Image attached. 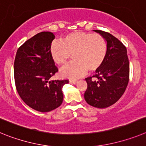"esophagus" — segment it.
Listing matches in <instances>:
<instances>
[{
	"mask_svg": "<svg viewBox=\"0 0 146 146\" xmlns=\"http://www.w3.org/2000/svg\"><path fill=\"white\" fill-rule=\"evenodd\" d=\"M69 82H70V83L73 84H76L77 82H78V81H77V80H73V79H70V80Z\"/></svg>",
	"mask_w": 146,
	"mask_h": 146,
	"instance_id": "1",
	"label": "esophagus"
}]
</instances>
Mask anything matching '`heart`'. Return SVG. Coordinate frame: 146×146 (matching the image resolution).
<instances>
[{
	"label": "heart",
	"instance_id": "obj_1",
	"mask_svg": "<svg viewBox=\"0 0 146 146\" xmlns=\"http://www.w3.org/2000/svg\"><path fill=\"white\" fill-rule=\"evenodd\" d=\"M104 38L98 34L75 31L68 34L50 45V55L54 62L63 66L73 54L74 60L61 70L62 76L77 78L89 71L92 72L102 65L106 55Z\"/></svg>",
	"mask_w": 146,
	"mask_h": 146
}]
</instances>
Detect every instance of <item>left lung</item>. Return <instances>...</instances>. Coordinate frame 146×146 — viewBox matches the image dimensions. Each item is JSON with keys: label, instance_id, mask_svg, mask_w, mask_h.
Instances as JSON below:
<instances>
[{"label": "left lung", "instance_id": "obj_1", "mask_svg": "<svg viewBox=\"0 0 146 146\" xmlns=\"http://www.w3.org/2000/svg\"><path fill=\"white\" fill-rule=\"evenodd\" d=\"M104 38L106 55L102 65L92 77L86 78L84 99L90 106L104 109L111 106L123 96L129 83V62L127 50L111 34L93 30Z\"/></svg>", "mask_w": 146, "mask_h": 146}]
</instances>
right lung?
Here are the masks:
<instances>
[{"label": "right lung", "mask_w": 146, "mask_h": 146, "mask_svg": "<svg viewBox=\"0 0 146 146\" xmlns=\"http://www.w3.org/2000/svg\"><path fill=\"white\" fill-rule=\"evenodd\" d=\"M55 35L43 31L23 44L15 56L14 75L19 96L29 106L41 112L59 107L63 101L62 87L68 80L49 81L58 71L50 55Z\"/></svg>", "instance_id": "obj_1"}]
</instances>
